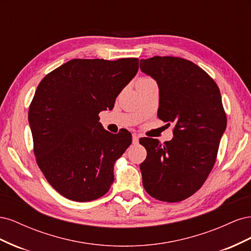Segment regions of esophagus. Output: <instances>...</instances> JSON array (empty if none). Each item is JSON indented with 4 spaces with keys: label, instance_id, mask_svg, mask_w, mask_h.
Segmentation results:
<instances>
[{
    "label": "esophagus",
    "instance_id": "1",
    "mask_svg": "<svg viewBox=\"0 0 251 251\" xmlns=\"http://www.w3.org/2000/svg\"><path fill=\"white\" fill-rule=\"evenodd\" d=\"M138 140H139V135L138 134H133V143L134 144L138 143Z\"/></svg>",
    "mask_w": 251,
    "mask_h": 251
}]
</instances>
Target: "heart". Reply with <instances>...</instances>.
I'll return each mask as SVG.
<instances>
[{
  "label": "heart",
  "instance_id": "b5f03b06",
  "mask_svg": "<svg viewBox=\"0 0 251 251\" xmlns=\"http://www.w3.org/2000/svg\"><path fill=\"white\" fill-rule=\"evenodd\" d=\"M140 79H151L150 77H142V78H140Z\"/></svg>",
  "mask_w": 251,
  "mask_h": 251
}]
</instances>
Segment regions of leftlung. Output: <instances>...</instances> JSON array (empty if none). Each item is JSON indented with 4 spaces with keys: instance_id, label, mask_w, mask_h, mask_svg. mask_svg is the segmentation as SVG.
Masks as SVG:
<instances>
[{
    "instance_id": "obj_1",
    "label": "left lung",
    "mask_w": 251,
    "mask_h": 251,
    "mask_svg": "<svg viewBox=\"0 0 251 251\" xmlns=\"http://www.w3.org/2000/svg\"><path fill=\"white\" fill-rule=\"evenodd\" d=\"M140 69L158 83V117L174 123L171 141L141 139L148 153L140 164L142 184L157 200L180 202L199 191L216 163L227 124L221 94L215 80L185 58L140 59Z\"/></svg>"
}]
</instances>
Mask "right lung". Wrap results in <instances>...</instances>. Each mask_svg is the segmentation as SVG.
<instances>
[{"label": "right lung", "instance_id": "add662e5", "mask_svg": "<svg viewBox=\"0 0 251 251\" xmlns=\"http://www.w3.org/2000/svg\"><path fill=\"white\" fill-rule=\"evenodd\" d=\"M139 59L74 58L48 73L29 107L33 151L49 184L65 198L88 202L109 192L114 163L131 146L126 128L105 131L100 111L138 71Z\"/></svg>", "mask_w": 251, "mask_h": 251}]
</instances>
